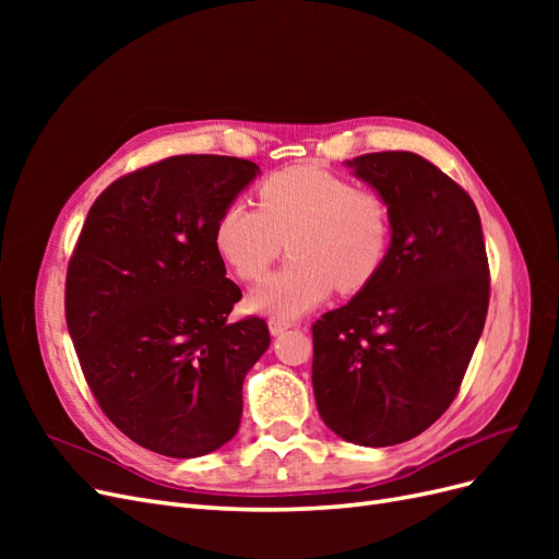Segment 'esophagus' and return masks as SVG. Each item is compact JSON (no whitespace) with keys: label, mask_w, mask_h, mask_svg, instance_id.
Returning a JSON list of instances; mask_svg holds the SVG:
<instances>
[{"label":"esophagus","mask_w":559,"mask_h":559,"mask_svg":"<svg viewBox=\"0 0 559 559\" xmlns=\"http://www.w3.org/2000/svg\"><path fill=\"white\" fill-rule=\"evenodd\" d=\"M267 326H270V333L273 335H282L286 329H292L294 326V321H289V319H280V317H273L267 321Z\"/></svg>","instance_id":"34e87169"}]
</instances>
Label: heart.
I'll list each match as a JSON object with an SVG mask.
<instances>
[{
    "instance_id": "obj_1",
    "label": "heart",
    "mask_w": 559,
    "mask_h": 559,
    "mask_svg": "<svg viewBox=\"0 0 559 559\" xmlns=\"http://www.w3.org/2000/svg\"><path fill=\"white\" fill-rule=\"evenodd\" d=\"M261 210L233 202L218 218L216 247L242 280H261L289 245L292 261L270 275L251 306L277 317L317 308L337 286L354 294L373 282L392 240L380 193L319 167H289L259 189Z\"/></svg>"
}]
</instances>
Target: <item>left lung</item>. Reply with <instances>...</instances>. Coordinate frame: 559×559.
Wrapping results in <instances>:
<instances>
[{
    "instance_id": "8db88e82",
    "label": "left lung",
    "mask_w": 559,
    "mask_h": 559,
    "mask_svg": "<svg viewBox=\"0 0 559 559\" xmlns=\"http://www.w3.org/2000/svg\"><path fill=\"white\" fill-rule=\"evenodd\" d=\"M380 193L392 240L380 273L312 326L324 425L354 445L411 441L462 384L487 317L489 270L468 193L411 151L343 163Z\"/></svg>"
}]
</instances>
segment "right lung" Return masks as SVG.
Returning a JSON list of instances; mask_svg holds the SVG:
<instances>
[{
	"mask_svg": "<svg viewBox=\"0 0 559 559\" xmlns=\"http://www.w3.org/2000/svg\"><path fill=\"white\" fill-rule=\"evenodd\" d=\"M261 167L173 156L95 200L67 270V329L99 408L134 443L177 460L226 445L267 324H230L242 298L216 247L218 218Z\"/></svg>",
	"mask_w": 559,
	"mask_h": 559,
	"instance_id": "obj_1",
	"label": "right lung"
}]
</instances>
